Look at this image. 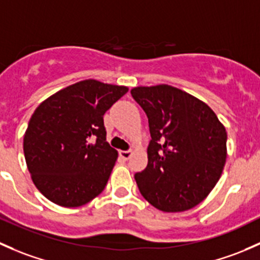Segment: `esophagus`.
Returning <instances> with one entry per match:
<instances>
[{"instance_id": "obj_1", "label": "esophagus", "mask_w": 260, "mask_h": 260, "mask_svg": "<svg viewBox=\"0 0 260 260\" xmlns=\"http://www.w3.org/2000/svg\"><path fill=\"white\" fill-rule=\"evenodd\" d=\"M120 156L124 160H127L131 156V151L130 150H122V151H120Z\"/></svg>"}]
</instances>
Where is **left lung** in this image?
<instances>
[{
  "instance_id": "left-lung-1",
  "label": "left lung",
  "mask_w": 260,
  "mask_h": 260,
  "mask_svg": "<svg viewBox=\"0 0 260 260\" xmlns=\"http://www.w3.org/2000/svg\"><path fill=\"white\" fill-rule=\"evenodd\" d=\"M134 100L149 120L148 167L135 174L156 209L185 211L209 195L226 159V131L209 106L169 85L139 86Z\"/></svg>"
}]
</instances>
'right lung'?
I'll use <instances>...</instances> for the list:
<instances>
[{
  "label": "right lung",
  "mask_w": 260,
  "mask_h": 260,
  "mask_svg": "<svg viewBox=\"0 0 260 260\" xmlns=\"http://www.w3.org/2000/svg\"><path fill=\"white\" fill-rule=\"evenodd\" d=\"M127 90L84 80L40 104L23 136V152L32 181L44 197L76 208L105 189L117 151L106 141L104 114Z\"/></svg>",
  "instance_id": "add662e5"
}]
</instances>
